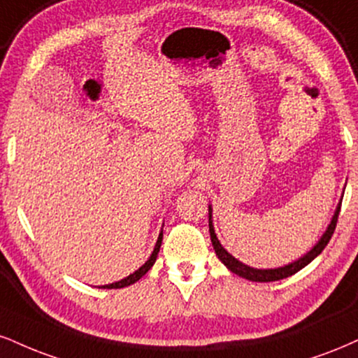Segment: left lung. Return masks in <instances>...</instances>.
<instances>
[{
  "label": "left lung",
  "instance_id": "left-lung-1",
  "mask_svg": "<svg viewBox=\"0 0 358 358\" xmlns=\"http://www.w3.org/2000/svg\"><path fill=\"white\" fill-rule=\"evenodd\" d=\"M340 205H342V201H338V205H337V208H335V213H334V217H331L329 227H327V230L324 231V235L320 236V240H318V242L313 245V248L310 250V252L305 253L303 257H300L299 260L292 262V264H288V265L277 266V268H253V266H248V265L242 264V262H240L238 258H235L234 255H231V253H228L227 250L223 248V245L220 243V240L217 238V234H215L213 220H212V205H208L210 238H212V245H213L215 253H217V257L220 258L222 264L225 265L227 268L230 270V272L236 273V275H238V277H242V278L252 280V282H277V280L287 278V277H290V275L296 273V272H299V270H302L303 266H307L310 262L313 260V258H317L318 255H320L322 250H324L327 247V243L330 242L331 235H334L335 227H337L338 213H340Z\"/></svg>",
  "mask_w": 358,
  "mask_h": 358
}]
</instances>
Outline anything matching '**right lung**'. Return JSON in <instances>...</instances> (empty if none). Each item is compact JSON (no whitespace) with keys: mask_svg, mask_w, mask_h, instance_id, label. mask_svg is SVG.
<instances>
[{"mask_svg":"<svg viewBox=\"0 0 358 358\" xmlns=\"http://www.w3.org/2000/svg\"><path fill=\"white\" fill-rule=\"evenodd\" d=\"M162 240H163V228H162L160 235H158V240H157V243H155V248H153L152 255H150L148 260H146L145 264L140 266V268L135 270V272L128 275L127 278L120 280V282H115V283H108V285H103L101 288H123V287H128V285H131V283L138 282V280H140L141 277H143V275H145L146 272H148V270L152 268V266H153L155 260H157V257H158V252H160V247H162Z\"/></svg>","mask_w":358,"mask_h":358,"instance_id":"obj_1","label":"right lung"}]
</instances>
